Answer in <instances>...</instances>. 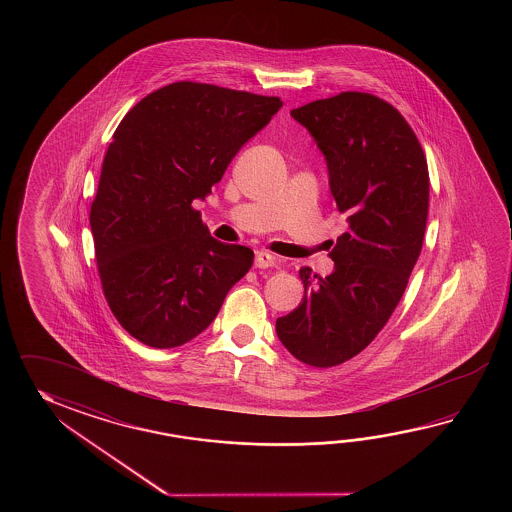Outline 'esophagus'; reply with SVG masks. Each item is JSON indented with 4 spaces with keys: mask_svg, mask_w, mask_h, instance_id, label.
Masks as SVG:
<instances>
[{
    "mask_svg": "<svg viewBox=\"0 0 512 512\" xmlns=\"http://www.w3.org/2000/svg\"><path fill=\"white\" fill-rule=\"evenodd\" d=\"M254 265H256L258 269H269V267H274V265H276V256H272L271 252L258 251L256 252Z\"/></svg>",
    "mask_w": 512,
    "mask_h": 512,
    "instance_id": "1",
    "label": "esophagus"
}]
</instances>
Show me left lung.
<instances>
[{"instance_id": "left-lung-1", "label": "left lung", "mask_w": 512, "mask_h": 512, "mask_svg": "<svg viewBox=\"0 0 512 512\" xmlns=\"http://www.w3.org/2000/svg\"><path fill=\"white\" fill-rule=\"evenodd\" d=\"M291 117L324 153L349 229L329 252V276L300 269L302 304L276 320V335L300 362L331 368L359 355L403 298L425 238L428 164L403 115L370 93L344 91Z\"/></svg>"}]
</instances>
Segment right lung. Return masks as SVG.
Masks as SVG:
<instances>
[{
  "instance_id": "add662e5",
  "label": "right lung",
  "mask_w": 512,
  "mask_h": 512,
  "mask_svg": "<svg viewBox=\"0 0 512 512\" xmlns=\"http://www.w3.org/2000/svg\"><path fill=\"white\" fill-rule=\"evenodd\" d=\"M278 97L175 82L120 120L102 163L89 225L109 309L152 348L205 331L254 252L214 240L196 199L282 108Z\"/></svg>"
}]
</instances>
